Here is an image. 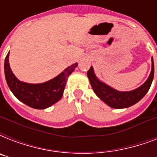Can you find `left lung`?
I'll use <instances>...</instances> for the list:
<instances>
[{"mask_svg":"<svg viewBox=\"0 0 157 157\" xmlns=\"http://www.w3.org/2000/svg\"><path fill=\"white\" fill-rule=\"evenodd\" d=\"M87 76L95 94L103 102L112 108H126L141 100L151 87L154 77L153 59L151 58V71L147 80L139 88L133 90L118 91L105 84L96 76L92 66L87 71Z\"/></svg>","mask_w":157,"mask_h":157,"instance_id":"1","label":"left lung"}]
</instances>
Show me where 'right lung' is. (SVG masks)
Returning <instances> with one entry per match:
<instances>
[{"mask_svg":"<svg viewBox=\"0 0 157 157\" xmlns=\"http://www.w3.org/2000/svg\"><path fill=\"white\" fill-rule=\"evenodd\" d=\"M9 56L10 52L6 55L4 65L9 88L18 100L35 109H45L61 99L67 80L78 65L76 63L67 67L59 75L44 83H26L14 76L10 67Z\"/></svg>","mask_w":157,"mask_h":157,"instance_id":"add662e5","label":"right lung"}]
</instances>
